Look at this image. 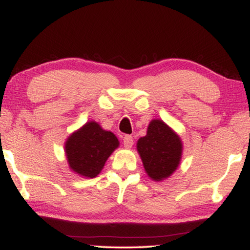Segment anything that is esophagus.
Returning <instances> with one entry per match:
<instances>
[{"label": "esophagus", "instance_id": "obj_1", "mask_svg": "<svg viewBox=\"0 0 250 250\" xmlns=\"http://www.w3.org/2000/svg\"><path fill=\"white\" fill-rule=\"evenodd\" d=\"M123 142H124L125 148H127V149L132 148L133 143H134V142H133V138L131 135H125L124 139H123Z\"/></svg>", "mask_w": 250, "mask_h": 250}]
</instances>
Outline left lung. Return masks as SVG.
Segmentation results:
<instances>
[{
  "mask_svg": "<svg viewBox=\"0 0 250 250\" xmlns=\"http://www.w3.org/2000/svg\"><path fill=\"white\" fill-rule=\"evenodd\" d=\"M146 173L153 181H164L172 175L182 158V140L162 119H152L146 135L136 143Z\"/></svg>",
  "mask_w": 250,
  "mask_h": 250,
  "instance_id": "obj_1",
  "label": "left lung"
}]
</instances>
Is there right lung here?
Returning <instances> with one entry per match:
<instances>
[{"label":"right lung","mask_w":250,"mask_h":250,"mask_svg":"<svg viewBox=\"0 0 250 250\" xmlns=\"http://www.w3.org/2000/svg\"><path fill=\"white\" fill-rule=\"evenodd\" d=\"M119 146L114 133L105 131L97 122H87L68 136L64 152L69 168L78 175L93 179Z\"/></svg>","instance_id":"add662e5"}]
</instances>
